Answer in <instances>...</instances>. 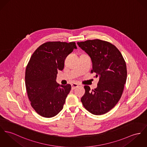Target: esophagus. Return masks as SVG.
Returning <instances> with one entry per match:
<instances>
[{"label": "esophagus", "mask_w": 147, "mask_h": 147, "mask_svg": "<svg viewBox=\"0 0 147 147\" xmlns=\"http://www.w3.org/2000/svg\"><path fill=\"white\" fill-rule=\"evenodd\" d=\"M78 86H78V84H77V83H73V84H71V90L75 89L76 87H77Z\"/></svg>", "instance_id": "obj_1"}]
</instances>
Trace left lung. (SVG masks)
Instances as JSON below:
<instances>
[{"mask_svg": "<svg viewBox=\"0 0 147 147\" xmlns=\"http://www.w3.org/2000/svg\"><path fill=\"white\" fill-rule=\"evenodd\" d=\"M79 47L90 57L91 73L100 77L98 86L90 91L84 87L85 93L81 98L84 108L90 113L101 115L110 111L120 99L127 78L124 59L111 43L99 39L78 42Z\"/></svg>", "mask_w": 147, "mask_h": 147, "instance_id": "8db88e82", "label": "left lung"}]
</instances>
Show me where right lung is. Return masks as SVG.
Returning a JSON list of instances; mask_svg holds the SVG:
<instances>
[{"instance_id":"right-lung-1","label":"right lung","mask_w":147,"mask_h":147,"mask_svg":"<svg viewBox=\"0 0 147 147\" xmlns=\"http://www.w3.org/2000/svg\"><path fill=\"white\" fill-rule=\"evenodd\" d=\"M74 49V42L49 41L34 51L28 63L25 72L28 97L42 117H54L63 108L71 85L60 86L55 80L57 70L64 69L65 59Z\"/></svg>"}]
</instances>
